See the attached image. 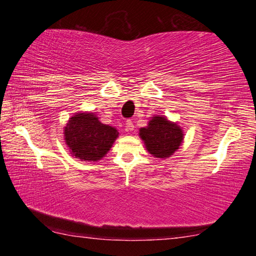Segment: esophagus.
I'll list each match as a JSON object with an SVG mask.
<instances>
[{"label":"esophagus","mask_w":256,"mask_h":256,"mask_svg":"<svg viewBox=\"0 0 256 256\" xmlns=\"http://www.w3.org/2000/svg\"><path fill=\"white\" fill-rule=\"evenodd\" d=\"M125 130H126L128 132H132L134 130V124L131 120H126V123H125Z\"/></svg>","instance_id":"esophagus-1"}]
</instances>
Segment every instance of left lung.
I'll return each mask as SVG.
<instances>
[{
  "label": "left lung",
  "instance_id": "8db88e82",
  "mask_svg": "<svg viewBox=\"0 0 256 256\" xmlns=\"http://www.w3.org/2000/svg\"><path fill=\"white\" fill-rule=\"evenodd\" d=\"M148 152L159 159H167L180 149L184 141V132L178 123L172 122L166 116L154 115L146 128L138 130Z\"/></svg>",
  "mask_w": 256,
  "mask_h": 256
}]
</instances>
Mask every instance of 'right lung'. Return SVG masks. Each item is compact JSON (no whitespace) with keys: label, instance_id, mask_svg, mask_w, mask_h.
<instances>
[{"label":"right lung","instance_id":"1","mask_svg":"<svg viewBox=\"0 0 256 256\" xmlns=\"http://www.w3.org/2000/svg\"><path fill=\"white\" fill-rule=\"evenodd\" d=\"M63 134L73 157L94 162L105 157L120 133L102 124L94 112H79L68 120Z\"/></svg>","mask_w":256,"mask_h":256}]
</instances>
